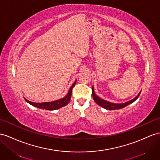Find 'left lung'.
<instances>
[{
	"label": "left lung",
	"mask_w": 160,
	"mask_h": 160,
	"mask_svg": "<svg viewBox=\"0 0 160 160\" xmlns=\"http://www.w3.org/2000/svg\"><path fill=\"white\" fill-rule=\"evenodd\" d=\"M140 93L141 92H139L137 97H135L134 99H131L128 101L125 102V103H112V102H109L108 101L106 100H104L103 99H101L99 97H98L95 92V90H94V87L92 86V97H93V99L94 101H95V103H97L101 107L103 108L106 109H108V110H114V109H120L122 108H125L126 106L128 105L131 103H132L133 102H134L136 101L138 96L140 95Z\"/></svg>",
	"instance_id": "8db88e82"
}]
</instances>
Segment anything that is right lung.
I'll return each mask as SVG.
<instances>
[{
  "instance_id": "add662e5",
  "label": "right lung",
  "mask_w": 160,
  "mask_h": 160,
  "mask_svg": "<svg viewBox=\"0 0 160 160\" xmlns=\"http://www.w3.org/2000/svg\"><path fill=\"white\" fill-rule=\"evenodd\" d=\"M76 80H75L74 82L72 84V87L69 88L68 91V92L67 93V95H65L64 97L61 98V99H57L56 101H49V102H43V103H34V102H31L30 101L27 100L26 99V101L28 102V103L30 104L31 105L34 106V107H36L39 109H46V110H55V109H58L61 108H63L64 106L66 105L69 101H70L71 97H72V91L73 87H74V85L76 83Z\"/></svg>"
}]
</instances>
